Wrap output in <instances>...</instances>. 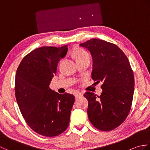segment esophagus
I'll return each instance as SVG.
<instances>
[{
    "label": "esophagus",
    "instance_id": "1",
    "mask_svg": "<svg viewBox=\"0 0 150 150\" xmlns=\"http://www.w3.org/2000/svg\"><path fill=\"white\" fill-rule=\"evenodd\" d=\"M82 93H81V92H76V93H75V96L76 98H78L79 97L82 96Z\"/></svg>",
    "mask_w": 150,
    "mask_h": 150
}]
</instances>
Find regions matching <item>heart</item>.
<instances>
[{
	"label": "heart",
	"instance_id": "heart-1",
	"mask_svg": "<svg viewBox=\"0 0 150 150\" xmlns=\"http://www.w3.org/2000/svg\"><path fill=\"white\" fill-rule=\"evenodd\" d=\"M73 56L76 62H80L85 60H90V56L87 52L82 48H76L73 51Z\"/></svg>",
	"mask_w": 150,
	"mask_h": 150
}]
</instances>
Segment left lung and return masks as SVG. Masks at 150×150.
Listing matches in <instances>:
<instances>
[{
	"instance_id": "obj_1",
	"label": "left lung",
	"mask_w": 150,
	"mask_h": 150,
	"mask_svg": "<svg viewBox=\"0 0 150 150\" xmlns=\"http://www.w3.org/2000/svg\"><path fill=\"white\" fill-rule=\"evenodd\" d=\"M93 58L91 78L102 82L100 96L86 91L87 110L91 123L100 131L119 127L131 110L134 92V75L128 57L116 44L92 39L80 44Z\"/></svg>"
}]
</instances>
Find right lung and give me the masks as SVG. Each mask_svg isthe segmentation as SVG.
Segmentation results:
<instances>
[{"label": "right lung", "mask_w": 150, "mask_h": 150, "mask_svg": "<svg viewBox=\"0 0 150 150\" xmlns=\"http://www.w3.org/2000/svg\"><path fill=\"white\" fill-rule=\"evenodd\" d=\"M67 52L66 45L40 47L24 57L16 73L15 93L22 115L42 136H58L69 125L75 96L50 88L58 62Z\"/></svg>", "instance_id": "obj_1"}]
</instances>
